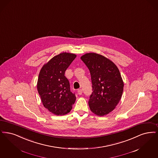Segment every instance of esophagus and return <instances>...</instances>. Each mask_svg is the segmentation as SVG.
I'll return each instance as SVG.
<instances>
[{
  "label": "esophagus",
  "mask_w": 158,
  "mask_h": 158,
  "mask_svg": "<svg viewBox=\"0 0 158 158\" xmlns=\"http://www.w3.org/2000/svg\"><path fill=\"white\" fill-rule=\"evenodd\" d=\"M78 94L79 95H81L82 94V90L81 89H78Z\"/></svg>",
  "instance_id": "1"
}]
</instances>
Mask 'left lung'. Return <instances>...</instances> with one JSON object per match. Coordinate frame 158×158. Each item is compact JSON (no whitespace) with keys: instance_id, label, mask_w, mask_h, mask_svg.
Returning a JSON list of instances; mask_svg holds the SVG:
<instances>
[{"instance_id":"obj_1","label":"left lung","mask_w":158,"mask_h":158,"mask_svg":"<svg viewBox=\"0 0 158 158\" xmlns=\"http://www.w3.org/2000/svg\"><path fill=\"white\" fill-rule=\"evenodd\" d=\"M81 60L91 75L90 110L100 116L106 115L114 109L122 96L124 83L120 71L113 62L98 54H85Z\"/></svg>"}]
</instances>
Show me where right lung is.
<instances>
[{
    "label": "right lung",
    "mask_w": 158,
    "mask_h": 158,
    "mask_svg": "<svg viewBox=\"0 0 158 158\" xmlns=\"http://www.w3.org/2000/svg\"><path fill=\"white\" fill-rule=\"evenodd\" d=\"M76 56L74 54L61 53L40 71L37 83L38 93L44 106L56 115L67 114L76 102V95L70 90L65 72Z\"/></svg>",
    "instance_id": "1"
}]
</instances>
